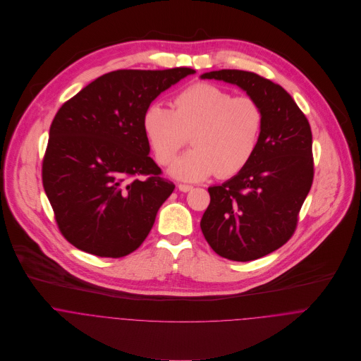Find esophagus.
<instances>
[{
    "label": "esophagus",
    "instance_id": "34e87169",
    "mask_svg": "<svg viewBox=\"0 0 361 361\" xmlns=\"http://www.w3.org/2000/svg\"><path fill=\"white\" fill-rule=\"evenodd\" d=\"M178 189H179L180 192H190V190L193 189V186H192V185H186V183H179V185H178Z\"/></svg>",
    "mask_w": 361,
    "mask_h": 361
}]
</instances>
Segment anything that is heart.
<instances>
[{"label":"heart","mask_w":361,"mask_h":361,"mask_svg":"<svg viewBox=\"0 0 361 361\" xmlns=\"http://www.w3.org/2000/svg\"><path fill=\"white\" fill-rule=\"evenodd\" d=\"M173 105L150 104L143 128L159 165H168L192 135L193 149L171 166L178 179L202 180L212 173L229 178L256 154L265 112L253 97H235L221 86L199 82L179 92Z\"/></svg>","instance_id":"obj_1"}]
</instances>
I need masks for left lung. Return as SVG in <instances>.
<instances>
[{"instance_id": "8db88e82", "label": "left lung", "mask_w": 361, "mask_h": 361, "mask_svg": "<svg viewBox=\"0 0 361 361\" xmlns=\"http://www.w3.org/2000/svg\"><path fill=\"white\" fill-rule=\"evenodd\" d=\"M224 80L261 104L265 125L252 161L221 186L208 188L200 226L211 249L232 261H252L283 246L295 233L314 178L309 121L290 94L255 72L221 69Z\"/></svg>"}]
</instances>
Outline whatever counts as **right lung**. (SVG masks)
<instances>
[{
  "label": "right lung",
  "mask_w": 361,
  "mask_h": 361,
  "mask_svg": "<svg viewBox=\"0 0 361 361\" xmlns=\"http://www.w3.org/2000/svg\"><path fill=\"white\" fill-rule=\"evenodd\" d=\"M192 68L119 69L97 78L54 116L42 179L62 236L97 257L133 253L175 189L161 178L143 128L158 94Z\"/></svg>",
  "instance_id": "obj_1"
}]
</instances>
